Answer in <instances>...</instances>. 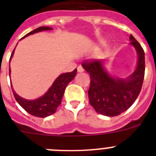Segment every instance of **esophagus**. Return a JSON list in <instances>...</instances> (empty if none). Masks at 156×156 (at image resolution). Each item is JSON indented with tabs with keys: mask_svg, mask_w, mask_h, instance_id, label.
Instances as JSON below:
<instances>
[{
	"mask_svg": "<svg viewBox=\"0 0 156 156\" xmlns=\"http://www.w3.org/2000/svg\"><path fill=\"white\" fill-rule=\"evenodd\" d=\"M77 71L79 72V73H82V72L84 71V69L81 66H78V67H77Z\"/></svg>",
	"mask_w": 156,
	"mask_h": 156,
	"instance_id": "34e87169",
	"label": "esophagus"
}]
</instances>
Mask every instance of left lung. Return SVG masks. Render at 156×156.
Instances as JSON below:
<instances>
[{
    "instance_id": "obj_1",
    "label": "left lung",
    "mask_w": 156,
    "mask_h": 156,
    "mask_svg": "<svg viewBox=\"0 0 156 156\" xmlns=\"http://www.w3.org/2000/svg\"><path fill=\"white\" fill-rule=\"evenodd\" d=\"M130 44L137 50L138 62L136 70L126 80L113 78L104 69L101 61L85 60L82 66L90 74L89 101L97 112L115 116L126 111L133 104L141 90L145 70L144 51L132 35Z\"/></svg>"
}]
</instances>
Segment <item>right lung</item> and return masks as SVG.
<instances>
[{
	"label": "right lung",
	"mask_w": 156,
	"mask_h": 156,
	"mask_svg": "<svg viewBox=\"0 0 156 156\" xmlns=\"http://www.w3.org/2000/svg\"><path fill=\"white\" fill-rule=\"evenodd\" d=\"M51 30H52V29L50 28V27H39V28L30 32L27 35H25L23 38L29 35H31V34H35V33H37V32ZM14 51H15V49L12 51V55L10 57V60L12 58V55H13ZM10 72L11 70L10 67H9V75H10ZM76 72L77 69H75L71 73H63L59 76L55 80V81L54 82L50 89L48 90V92L43 97H41L40 98L37 99V100L30 101L19 97V95L14 91L13 88H12L14 97L17 101V102L21 105V107H23L28 113L31 114L34 116L41 117V118L49 116V115L55 113L56 110H57L58 107L61 105L65 89H66V86H67L69 83L73 80L76 74Z\"/></svg>",
	"instance_id": "obj_1"
}]
</instances>
